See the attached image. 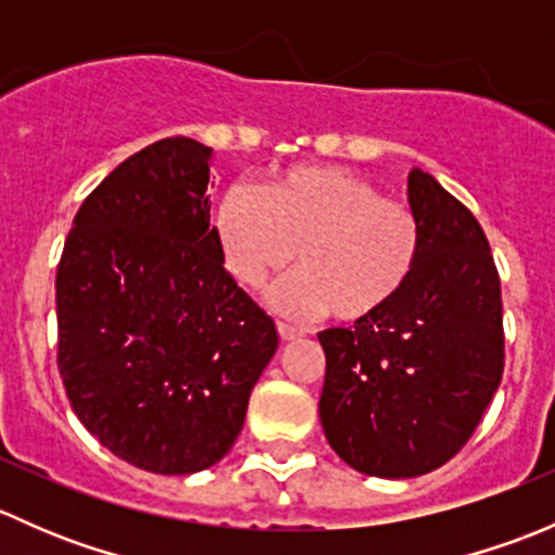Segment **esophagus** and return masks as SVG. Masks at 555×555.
I'll return each instance as SVG.
<instances>
[{
  "label": "esophagus",
  "mask_w": 555,
  "mask_h": 555,
  "mask_svg": "<svg viewBox=\"0 0 555 555\" xmlns=\"http://www.w3.org/2000/svg\"><path fill=\"white\" fill-rule=\"evenodd\" d=\"M276 330H279V338L282 340H295L304 335L298 327H293V324H287V322H276Z\"/></svg>",
  "instance_id": "34e87169"
}]
</instances>
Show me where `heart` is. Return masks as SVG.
I'll return each instance as SVG.
<instances>
[{"label": "heart", "instance_id": "b5f03b06", "mask_svg": "<svg viewBox=\"0 0 555 555\" xmlns=\"http://www.w3.org/2000/svg\"><path fill=\"white\" fill-rule=\"evenodd\" d=\"M228 273L262 287L298 251L300 271L279 282L271 304L295 319H376L416 271L422 222L405 201L335 166H293L257 193L233 184L215 217Z\"/></svg>", "mask_w": 555, "mask_h": 555}]
</instances>
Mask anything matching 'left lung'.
<instances>
[{"mask_svg": "<svg viewBox=\"0 0 555 555\" xmlns=\"http://www.w3.org/2000/svg\"><path fill=\"white\" fill-rule=\"evenodd\" d=\"M408 201L422 255L400 298L351 330L319 333V418L349 467L416 478L462 451L505 371L502 289L473 211L413 169Z\"/></svg>", "mask_w": 555, "mask_h": 555, "instance_id": "obj_1", "label": "left lung"}]
</instances>
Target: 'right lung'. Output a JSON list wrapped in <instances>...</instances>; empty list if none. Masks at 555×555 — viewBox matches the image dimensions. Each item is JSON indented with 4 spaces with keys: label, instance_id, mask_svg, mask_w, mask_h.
I'll list each match as a JSON object with an SVG mask.
<instances>
[{
    "label": "right lung",
    "instance_id": "add662e5",
    "mask_svg": "<svg viewBox=\"0 0 555 555\" xmlns=\"http://www.w3.org/2000/svg\"><path fill=\"white\" fill-rule=\"evenodd\" d=\"M211 147L169 137L82 201L55 273L72 411L122 462L190 475L244 427L276 324L233 282L209 228Z\"/></svg>",
    "mask_w": 555,
    "mask_h": 555
}]
</instances>
